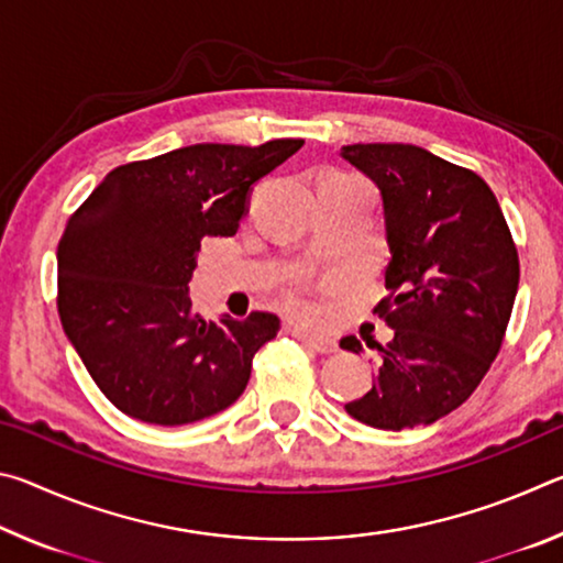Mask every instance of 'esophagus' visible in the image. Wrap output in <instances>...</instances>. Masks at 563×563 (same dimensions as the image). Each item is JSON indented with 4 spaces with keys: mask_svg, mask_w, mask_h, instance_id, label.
Returning a JSON list of instances; mask_svg holds the SVG:
<instances>
[{
    "mask_svg": "<svg viewBox=\"0 0 563 563\" xmlns=\"http://www.w3.org/2000/svg\"><path fill=\"white\" fill-rule=\"evenodd\" d=\"M292 335L302 340L305 345L312 347L316 352H320V355H330V352H335L338 345L335 340L328 338V335H320V332H305V330H292Z\"/></svg>",
    "mask_w": 563,
    "mask_h": 563,
    "instance_id": "esophagus-1",
    "label": "esophagus"
}]
</instances>
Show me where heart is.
<instances>
[{
    "instance_id": "b5f03b06",
    "label": "heart",
    "mask_w": 563,
    "mask_h": 563,
    "mask_svg": "<svg viewBox=\"0 0 563 563\" xmlns=\"http://www.w3.org/2000/svg\"><path fill=\"white\" fill-rule=\"evenodd\" d=\"M285 308L292 312H305L308 310V300H305V285L295 283L292 288L285 292Z\"/></svg>"
}]
</instances>
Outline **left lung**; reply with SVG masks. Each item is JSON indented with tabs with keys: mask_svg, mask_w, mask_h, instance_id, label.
I'll return each mask as SVG.
<instances>
[{
	"mask_svg": "<svg viewBox=\"0 0 563 563\" xmlns=\"http://www.w3.org/2000/svg\"><path fill=\"white\" fill-rule=\"evenodd\" d=\"M352 166L383 190L387 295L375 312L395 338L377 347L373 389L345 405L377 430L432 424L470 399L499 355L519 288V253L492 188L412 144H352ZM342 350L362 352L350 335Z\"/></svg>",
	"mask_w": 563,
	"mask_h": 563,
	"instance_id": "obj_1",
	"label": "left lung"
}]
</instances>
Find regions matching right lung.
Masks as SVG:
<instances>
[{"label":"right lung","mask_w":563,"mask_h":563,"mask_svg":"<svg viewBox=\"0 0 563 563\" xmlns=\"http://www.w3.org/2000/svg\"><path fill=\"white\" fill-rule=\"evenodd\" d=\"M305 144H196L113 168L66 221L59 261L62 328L109 402L148 424L223 412L251 379L253 355L280 320L208 322L188 283L203 238L235 235L255 180Z\"/></svg>","instance_id":"1"}]
</instances>
